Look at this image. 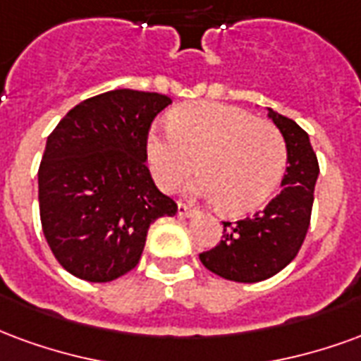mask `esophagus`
<instances>
[{
    "label": "esophagus",
    "mask_w": 361,
    "mask_h": 361,
    "mask_svg": "<svg viewBox=\"0 0 361 361\" xmlns=\"http://www.w3.org/2000/svg\"><path fill=\"white\" fill-rule=\"evenodd\" d=\"M177 215H180V217H188V215H192V207H188L186 204H178Z\"/></svg>",
    "instance_id": "esophagus-1"
}]
</instances>
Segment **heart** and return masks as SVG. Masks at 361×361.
Here are the masks:
<instances>
[{"mask_svg": "<svg viewBox=\"0 0 361 361\" xmlns=\"http://www.w3.org/2000/svg\"><path fill=\"white\" fill-rule=\"evenodd\" d=\"M169 130H149L144 154L155 184L173 192L196 173L190 194L217 202L223 213L262 207L286 171V144L277 126L246 109L194 102L173 109Z\"/></svg>", "mask_w": 361, "mask_h": 361, "instance_id": "heart-1", "label": "heart"}]
</instances>
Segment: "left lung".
<instances>
[{
  "mask_svg": "<svg viewBox=\"0 0 361 361\" xmlns=\"http://www.w3.org/2000/svg\"><path fill=\"white\" fill-rule=\"evenodd\" d=\"M286 144L281 192L252 217L223 223V240L200 254L207 269L235 283H257L277 275L298 254L310 227L319 165L304 128L267 107Z\"/></svg>",
  "mask_w": 361,
  "mask_h": 361,
  "instance_id": "1",
  "label": "left lung"
}]
</instances>
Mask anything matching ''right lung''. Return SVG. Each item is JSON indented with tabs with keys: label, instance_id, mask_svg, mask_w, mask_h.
<instances>
[{
	"label": "right lung",
	"instance_id": "right-lung-1",
	"mask_svg": "<svg viewBox=\"0 0 361 361\" xmlns=\"http://www.w3.org/2000/svg\"><path fill=\"white\" fill-rule=\"evenodd\" d=\"M169 104L157 92H105L75 105L47 136L38 171L42 228L71 275L119 279L140 262L149 225L177 213L144 163L149 125Z\"/></svg>",
	"mask_w": 361,
	"mask_h": 361
}]
</instances>
